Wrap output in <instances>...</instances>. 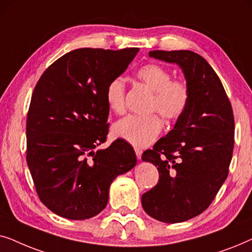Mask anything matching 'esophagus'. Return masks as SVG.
Returning a JSON list of instances; mask_svg holds the SVG:
<instances>
[{
	"instance_id": "1",
	"label": "esophagus",
	"mask_w": 252,
	"mask_h": 252,
	"mask_svg": "<svg viewBox=\"0 0 252 252\" xmlns=\"http://www.w3.org/2000/svg\"><path fill=\"white\" fill-rule=\"evenodd\" d=\"M135 155L137 159H141L142 158V150L139 149V148H135Z\"/></svg>"
}]
</instances>
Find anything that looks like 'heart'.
<instances>
[{
  "label": "heart",
  "mask_w": 252,
  "mask_h": 252,
  "mask_svg": "<svg viewBox=\"0 0 252 252\" xmlns=\"http://www.w3.org/2000/svg\"><path fill=\"white\" fill-rule=\"evenodd\" d=\"M136 77L153 91L149 102L150 112H159L167 120H177L185 115L190 101V91L185 81L172 79L167 68L154 63L141 66ZM125 99V80L122 77L113 78L105 88L108 108L116 115H123L126 110ZM161 128L163 123L157 113L129 115L115 124L113 133L134 147H146L159 135Z\"/></svg>",
  "instance_id": "obj_1"
}]
</instances>
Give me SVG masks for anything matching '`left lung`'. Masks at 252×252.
<instances>
[{"instance_id": "left-lung-1", "label": "left lung", "mask_w": 252, "mask_h": 252, "mask_svg": "<svg viewBox=\"0 0 252 252\" xmlns=\"http://www.w3.org/2000/svg\"><path fill=\"white\" fill-rule=\"evenodd\" d=\"M149 56L182 68L190 101L174 128L142 155V160L157 166L159 180L141 202L153 218L182 222L209 208L228 175L234 148L233 109L219 77L198 54L154 50Z\"/></svg>"}]
</instances>
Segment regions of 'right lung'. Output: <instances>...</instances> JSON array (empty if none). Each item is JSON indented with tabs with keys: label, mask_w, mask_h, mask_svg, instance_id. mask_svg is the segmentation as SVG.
<instances>
[{
	"label": "right lung",
	"mask_w": 252,
	"mask_h": 252,
	"mask_svg": "<svg viewBox=\"0 0 252 252\" xmlns=\"http://www.w3.org/2000/svg\"><path fill=\"white\" fill-rule=\"evenodd\" d=\"M139 48H81L54 62L34 88L26 120V160L36 194L50 211L72 220L98 215L109 188L136 164L132 146L109 132L105 88L126 71Z\"/></svg>",
	"instance_id": "1"
}]
</instances>
